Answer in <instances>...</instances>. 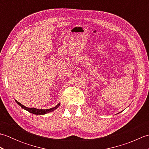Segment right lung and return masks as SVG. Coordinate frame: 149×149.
<instances>
[{
	"instance_id": "add662e5",
	"label": "right lung",
	"mask_w": 149,
	"mask_h": 149,
	"mask_svg": "<svg viewBox=\"0 0 149 149\" xmlns=\"http://www.w3.org/2000/svg\"><path fill=\"white\" fill-rule=\"evenodd\" d=\"M15 102L18 104V106H21V107L22 109H24L25 110L27 111H29V113H31L33 114H34V115H45L47 113H49L50 112H52L54 111L55 109H56L60 105V102L58 104V105H56L55 107H52V108H50V109H37L35 108V107H26L24 105H22L21 103H20L17 100H15Z\"/></svg>"
}]
</instances>
